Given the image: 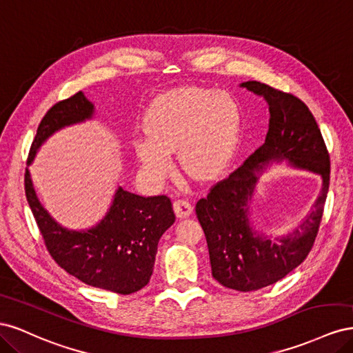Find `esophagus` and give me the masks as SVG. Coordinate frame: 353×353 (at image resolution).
Instances as JSON below:
<instances>
[{"instance_id": "obj_1", "label": "esophagus", "mask_w": 353, "mask_h": 353, "mask_svg": "<svg viewBox=\"0 0 353 353\" xmlns=\"http://www.w3.org/2000/svg\"><path fill=\"white\" fill-rule=\"evenodd\" d=\"M174 210L178 218H188L193 212V206L187 199H178L174 201Z\"/></svg>"}]
</instances>
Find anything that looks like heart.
<instances>
[{"label":"heart","mask_w":353,"mask_h":353,"mask_svg":"<svg viewBox=\"0 0 353 353\" xmlns=\"http://www.w3.org/2000/svg\"><path fill=\"white\" fill-rule=\"evenodd\" d=\"M240 130L241 110L231 94L181 87L159 95L147 109V138L135 141V154L154 179L170 172L174 150L191 178L210 179L230 163Z\"/></svg>","instance_id":"heart-1"}]
</instances>
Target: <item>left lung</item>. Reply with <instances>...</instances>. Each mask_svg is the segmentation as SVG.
Masks as SVG:
<instances>
[{
    "label": "left lung",
    "mask_w": 353,
    "mask_h": 353,
    "mask_svg": "<svg viewBox=\"0 0 353 353\" xmlns=\"http://www.w3.org/2000/svg\"><path fill=\"white\" fill-rule=\"evenodd\" d=\"M241 87L268 103V134L240 168L197 201L196 215L206 236L213 279L232 290L253 292L284 279L312 250L330 185V154L314 114L301 99L256 81L243 82ZM284 158L321 174L323 190L303 225L275 243L251 231L247 201L261 165Z\"/></svg>",
    "instance_id": "1"
}]
</instances>
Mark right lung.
Returning a JSON list of instances; mask_svg holds the SVG:
<instances>
[{"label": "right lung", "mask_w": 353, "mask_h": 353, "mask_svg": "<svg viewBox=\"0 0 353 353\" xmlns=\"http://www.w3.org/2000/svg\"><path fill=\"white\" fill-rule=\"evenodd\" d=\"M92 112L94 105L82 91L56 103L42 117L26 163H32L39 145L51 134L88 119ZM25 193L48 253L66 272L85 284L119 294L135 293L150 281L157 243L175 222L168 196L141 197L119 188L97 227L69 231L41 206L28 169Z\"/></svg>", "instance_id": "right-lung-1"}]
</instances>
